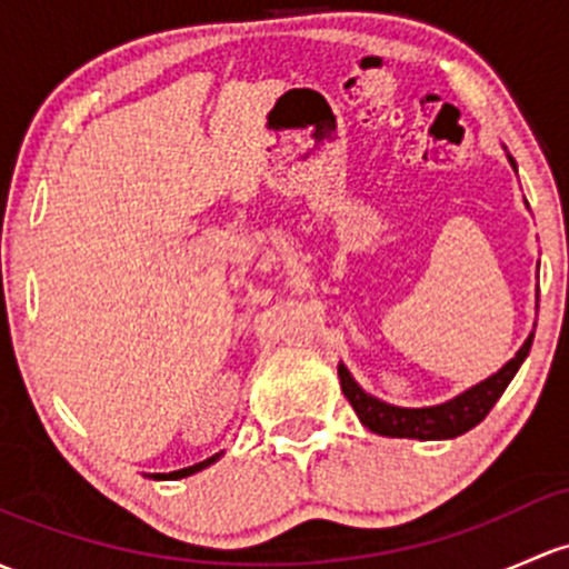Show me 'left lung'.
<instances>
[{
	"label": "left lung",
	"instance_id": "1",
	"mask_svg": "<svg viewBox=\"0 0 569 569\" xmlns=\"http://www.w3.org/2000/svg\"><path fill=\"white\" fill-rule=\"evenodd\" d=\"M507 160H510L512 169L518 171L512 154H507ZM531 340H535V332H529V338L523 340V346L516 351V357H512L510 362L501 365L493 376H488V379H482L480 385L469 387V390L456 395V398L445 400V403L420 406V409L387 403V400H379L376 395L365 392L343 362L338 365L340 390H343L346 398H349L351 409L357 411L362 426L373 430V433L392 436V439H420V441L456 439V436L466 433V430H471L486 420L488 411L493 409L496 400L501 398V392L507 390L512 376L518 373V368H521L526 357H529Z\"/></svg>",
	"mask_w": 569,
	"mask_h": 569
}]
</instances>
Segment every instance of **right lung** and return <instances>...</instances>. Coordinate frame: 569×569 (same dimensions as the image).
I'll list each match as a JSON object with an SVG mask.
<instances>
[{
  "label": "right lung",
  "instance_id": "obj_1",
  "mask_svg": "<svg viewBox=\"0 0 569 569\" xmlns=\"http://www.w3.org/2000/svg\"><path fill=\"white\" fill-rule=\"evenodd\" d=\"M220 456H223V452H214L212 458L201 460V463H193V466H188V469L169 471V475H147V477H152V480H182V477H190V475H196V471H201V469H207V466H212L214 460H218Z\"/></svg>",
  "mask_w": 569,
  "mask_h": 569
}]
</instances>
